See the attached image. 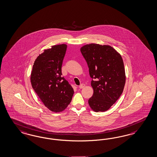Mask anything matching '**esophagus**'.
<instances>
[{"mask_svg":"<svg viewBox=\"0 0 157 157\" xmlns=\"http://www.w3.org/2000/svg\"><path fill=\"white\" fill-rule=\"evenodd\" d=\"M85 86V84L84 83H81L79 86V88H80V89H82V88H83V87H84Z\"/></svg>","mask_w":157,"mask_h":157,"instance_id":"esophagus-1","label":"esophagus"}]
</instances>
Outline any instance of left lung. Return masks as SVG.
Masks as SVG:
<instances>
[{"mask_svg": "<svg viewBox=\"0 0 157 157\" xmlns=\"http://www.w3.org/2000/svg\"><path fill=\"white\" fill-rule=\"evenodd\" d=\"M89 67L92 98L88 103L96 112L108 110L122 94L125 84L124 64L121 56L114 48L98 44H86L81 49Z\"/></svg>", "mask_w": 157, "mask_h": 157, "instance_id": "8db88e82", "label": "left lung"}]
</instances>
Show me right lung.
<instances>
[{
	"label": "right lung",
	"instance_id": "right-lung-1",
	"mask_svg": "<svg viewBox=\"0 0 157 157\" xmlns=\"http://www.w3.org/2000/svg\"><path fill=\"white\" fill-rule=\"evenodd\" d=\"M67 48L62 44L45 50L35 59L31 75L34 91L44 105L56 113L67 108L74 93L62 76L61 67Z\"/></svg>",
	"mask_w": 157,
	"mask_h": 157
}]
</instances>
